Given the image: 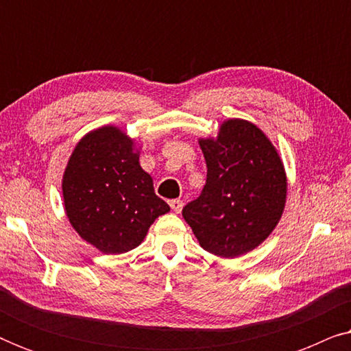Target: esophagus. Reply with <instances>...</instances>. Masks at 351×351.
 Returning <instances> with one entry per match:
<instances>
[{"instance_id": "1", "label": "esophagus", "mask_w": 351, "mask_h": 351, "mask_svg": "<svg viewBox=\"0 0 351 351\" xmlns=\"http://www.w3.org/2000/svg\"><path fill=\"white\" fill-rule=\"evenodd\" d=\"M169 206H171V209L174 210L176 214H179L180 210H182V208H184V201H182V199H171L169 201Z\"/></svg>"}]
</instances>
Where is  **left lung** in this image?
<instances>
[{"instance_id":"left-lung-1","label":"left lung","mask_w":351,"mask_h":351,"mask_svg":"<svg viewBox=\"0 0 351 351\" xmlns=\"http://www.w3.org/2000/svg\"><path fill=\"white\" fill-rule=\"evenodd\" d=\"M208 177L182 210L201 247L219 257L243 256L280 222L287 179L276 148L256 124L227 119L215 138H199Z\"/></svg>"}]
</instances>
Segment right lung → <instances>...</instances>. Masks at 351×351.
Returning a JSON list of instances; mask_svg holds the SVG:
<instances>
[{
    "instance_id": "obj_1",
    "label": "right lung",
    "mask_w": 351,
    "mask_h": 351,
    "mask_svg": "<svg viewBox=\"0 0 351 351\" xmlns=\"http://www.w3.org/2000/svg\"><path fill=\"white\" fill-rule=\"evenodd\" d=\"M62 193L71 227L104 254L137 247L155 219L169 213L141 167L136 143L114 126L94 129L76 143Z\"/></svg>"
}]
</instances>
